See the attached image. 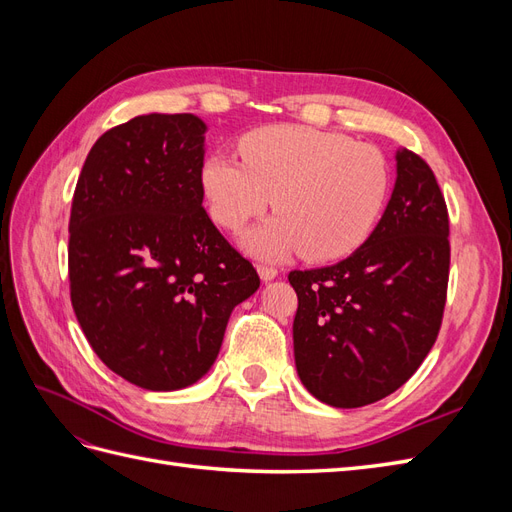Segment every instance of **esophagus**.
Returning a JSON list of instances; mask_svg holds the SVG:
<instances>
[{"mask_svg":"<svg viewBox=\"0 0 512 512\" xmlns=\"http://www.w3.org/2000/svg\"><path fill=\"white\" fill-rule=\"evenodd\" d=\"M258 273H260L262 280L269 282V280H273V277L277 275V267H273V265H267V262H265V265H258Z\"/></svg>","mask_w":512,"mask_h":512,"instance_id":"1","label":"esophagus"}]
</instances>
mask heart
<instances>
[{
  "mask_svg": "<svg viewBox=\"0 0 512 512\" xmlns=\"http://www.w3.org/2000/svg\"><path fill=\"white\" fill-rule=\"evenodd\" d=\"M241 160L213 153L203 190L213 220L239 230L271 205L267 226L247 235L250 250L335 260L361 247L389 198L391 173L382 153L339 132L267 126L239 141Z\"/></svg>",
  "mask_w": 512,
  "mask_h": 512,
  "instance_id": "heart-1",
  "label": "heart"
}]
</instances>
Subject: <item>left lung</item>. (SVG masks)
<instances>
[{"mask_svg": "<svg viewBox=\"0 0 512 512\" xmlns=\"http://www.w3.org/2000/svg\"><path fill=\"white\" fill-rule=\"evenodd\" d=\"M451 241L446 200L429 164L397 153V181L369 239L331 267L290 271L299 297L294 363L305 389L335 408L395 393L442 327Z\"/></svg>", "mask_w": 512, "mask_h": 512, "instance_id": "1", "label": "left lung"}]
</instances>
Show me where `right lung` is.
Returning <instances> with one entry per match:
<instances>
[{
	"label": "right lung",
	"instance_id": "right-lung-1",
	"mask_svg": "<svg viewBox=\"0 0 512 512\" xmlns=\"http://www.w3.org/2000/svg\"><path fill=\"white\" fill-rule=\"evenodd\" d=\"M205 123L141 115L91 147L70 209V301L117 376L177 391L211 369L228 318L254 294V265L203 207Z\"/></svg>",
	"mask_w": 512,
	"mask_h": 512
}]
</instances>
